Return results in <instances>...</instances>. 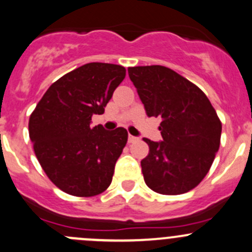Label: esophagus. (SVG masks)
Returning <instances> with one entry per match:
<instances>
[{
    "label": "esophagus",
    "instance_id": "obj_1",
    "mask_svg": "<svg viewBox=\"0 0 252 252\" xmlns=\"http://www.w3.org/2000/svg\"><path fill=\"white\" fill-rule=\"evenodd\" d=\"M136 137H135V136H133V135H129V136H128V142H130V144H131V142H134V141H136Z\"/></svg>",
    "mask_w": 252,
    "mask_h": 252
}]
</instances>
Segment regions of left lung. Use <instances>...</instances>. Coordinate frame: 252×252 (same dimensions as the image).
<instances>
[{
  "label": "left lung",
  "instance_id": "1",
  "mask_svg": "<svg viewBox=\"0 0 252 252\" xmlns=\"http://www.w3.org/2000/svg\"><path fill=\"white\" fill-rule=\"evenodd\" d=\"M148 117H160L163 141L145 137L141 160L145 182L160 194L176 195L197 187L210 170L221 141L222 123L200 88L160 65L128 68Z\"/></svg>",
  "mask_w": 252,
  "mask_h": 252
}]
</instances>
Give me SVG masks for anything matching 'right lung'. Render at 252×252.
<instances>
[{"instance_id": "add662e5", "label": "right lung", "mask_w": 252, "mask_h": 252, "mask_svg": "<svg viewBox=\"0 0 252 252\" xmlns=\"http://www.w3.org/2000/svg\"><path fill=\"white\" fill-rule=\"evenodd\" d=\"M126 77L121 65L89 63L55 81L29 119L33 151L50 181L67 194L94 197L108 189L128 141L124 128L92 126Z\"/></svg>"}]
</instances>
